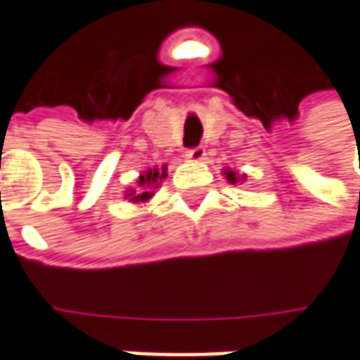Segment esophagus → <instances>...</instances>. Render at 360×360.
Here are the masks:
<instances>
[{
	"label": "esophagus",
	"instance_id": "obj_1",
	"mask_svg": "<svg viewBox=\"0 0 360 360\" xmlns=\"http://www.w3.org/2000/svg\"><path fill=\"white\" fill-rule=\"evenodd\" d=\"M205 155H207L205 147H193V149L187 151V157H189L191 161H203Z\"/></svg>",
	"mask_w": 360,
	"mask_h": 360
}]
</instances>
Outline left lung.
<instances>
[{
  "label": "left lung",
  "mask_w": 360,
  "mask_h": 360,
  "mask_svg": "<svg viewBox=\"0 0 360 360\" xmlns=\"http://www.w3.org/2000/svg\"><path fill=\"white\" fill-rule=\"evenodd\" d=\"M225 177H227V181H229V183H237V181L247 179L245 175H243V177H239V175H237L235 171H231V169H227V171H225Z\"/></svg>",
  "instance_id": "left-lung-1"
}]
</instances>
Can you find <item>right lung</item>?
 Masks as SVG:
<instances>
[{"instance_id":"add662e5","label":"right lung","mask_w":360,"mask_h":360,"mask_svg":"<svg viewBox=\"0 0 360 360\" xmlns=\"http://www.w3.org/2000/svg\"><path fill=\"white\" fill-rule=\"evenodd\" d=\"M165 177H167V167H161V171L159 169H147L137 179V189L125 191V197L131 203H145L153 197V189H157L159 183Z\"/></svg>"}]
</instances>
